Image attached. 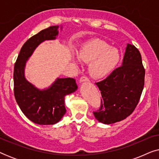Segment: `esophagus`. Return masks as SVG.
I'll list each match as a JSON object with an SVG mask.
<instances>
[{"instance_id":"34e87169","label":"esophagus","mask_w":159,"mask_h":159,"mask_svg":"<svg viewBox=\"0 0 159 159\" xmlns=\"http://www.w3.org/2000/svg\"><path fill=\"white\" fill-rule=\"evenodd\" d=\"M89 79L87 76H82L80 79V82H88Z\"/></svg>"}]
</instances>
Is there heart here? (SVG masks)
Masks as SVG:
<instances>
[{
	"label": "heart",
	"mask_w": 159,
	"mask_h": 159,
	"mask_svg": "<svg viewBox=\"0 0 159 159\" xmlns=\"http://www.w3.org/2000/svg\"><path fill=\"white\" fill-rule=\"evenodd\" d=\"M79 57L84 62H91L89 68L91 76L100 79L114 70L120 60V53L103 41L92 40L82 45L74 60L79 63Z\"/></svg>",
	"instance_id": "heart-1"
}]
</instances>
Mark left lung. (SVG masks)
I'll use <instances>...</instances> for the list:
<instances>
[{
	"instance_id": "obj_1",
	"label": "left lung",
	"mask_w": 159,
	"mask_h": 159,
	"mask_svg": "<svg viewBox=\"0 0 159 159\" xmlns=\"http://www.w3.org/2000/svg\"><path fill=\"white\" fill-rule=\"evenodd\" d=\"M145 69L140 51L127 44L122 65L95 84L101 90V106L94 116L100 122L110 125L129 116L140 101L145 83Z\"/></svg>"
}]
</instances>
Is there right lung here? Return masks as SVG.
I'll use <instances>...</instances> for the list:
<instances>
[{
    "label": "right lung",
    "mask_w": 159,
    "mask_h": 159,
    "mask_svg": "<svg viewBox=\"0 0 159 159\" xmlns=\"http://www.w3.org/2000/svg\"><path fill=\"white\" fill-rule=\"evenodd\" d=\"M58 26L43 30L26 41L14 64V92L23 114L32 122L40 125L57 123L65 114V95L75 92L77 85L74 78H58L46 90H40L25 77V67L34 49L45 40H54Z\"/></svg>",
    "instance_id": "1"
}]
</instances>
